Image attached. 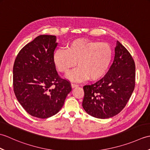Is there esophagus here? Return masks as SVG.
Segmentation results:
<instances>
[{"instance_id": "obj_1", "label": "esophagus", "mask_w": 150, "mask_h": 150, "mask_svg": "<svg viewBox=\"0 0 150 150\" xmlns=\"http://www.w3.org/2000/svg\"><path fill=\"white\" fill-rule=\"evenodd\" d=\"M78 84H77L76 83H75V82H72L71 83V87L73 88H76V87H77L78 86Z\"/></svg>"}]
</instances>
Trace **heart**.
<instances>
[{
	"instance_id": "b5f03b06",
	"label": "heart",
	"mask_w": 150,
	"mask_h": 150,
	"mask_svg": "<svg viewBox=\"0 0 150 150\" xmlns=\"http://www.w3.org/2000/svg\"><path fill=\"white\" fill-rule=\"evenodd\" d=\"M113 59V50L107 43L77 39L68 43L66 50H57L53 60L59 71L68 73L77 64V68L70 72L71 80L81 81L89 77L97 81L106 74Z\"/></svg>"
}]
</instances>
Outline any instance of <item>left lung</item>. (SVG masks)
I'll list each match as a JSON object with an SVG mask.
<instances>
[{
    "label": "left lung",
    "instance_id": "8db88e82",
    "mask_svg": "<svg viewBox=\"0 0 150 150\" xmlns=\"http://www.w3.org/2000/svg\"><path fill=\"white\" fill-rule=\"evenodd\" d=\"M135 65L131 54L119 41L114 60L104 77L83 87L82 107L90 115L108 119L125 107L135 88Z\"/></svg>",
    "mask_w": 150,
    "mask_h": 150
}]
</instances>
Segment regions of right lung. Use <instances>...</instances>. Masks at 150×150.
Instances as JSON below:
<instances>
[{
    "label": "right lung",
    "mask_w": 150,
    "mask_h": 150,
    "mask_svg": "<svg viewBox=\"0 0 150 150\" xmlns=\"http://www.w3.org/2000/svg\"><path fill=\"white\" fill-rule=\"evenodd\" d=\"M56 36L41 35L27 44L16 57L13 84L19 103L31 116L46 119L57 113L71 91L60 77L53 57Z\"/></svg>",
    "instance_id": "obj_1"
}]
</instances>
